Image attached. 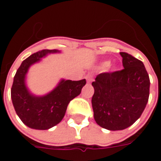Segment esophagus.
<instances>
[{
	"instance_id": "esophagus-1",
	"label": "esophagus",
	"mask_w": 161,
	"mask_h": 161,
	"mask_svg": "<svg viewBox=\"0 0 161 161\" xmlns=\"http://www.w3.org/2000/svg\"><path fill=\"white\" fill-rule=\"evenodd\" d=\"M86 79H87L88 83H91L92 80H93V77H92L91 75H87V76H86Z\"/></svg>"
}]
</instances>
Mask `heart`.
Masks as SVG:
<instances>
[{"label": "heart", "instance_id": "heart-1", "mask_svg": "<svg viewBox=\"0 0 161 161\" xmlns=\"http://www.w3.org/2000/svg\"><path fill=\"white\" fill-rule=\"evenodd\" d=\"M109 65H110V62H109V61H103V62H102L101 63V67L102 68H103V69L108 68Z\"/></svg>", "mask_w": 161, "mask_h": 161}]
</instances>
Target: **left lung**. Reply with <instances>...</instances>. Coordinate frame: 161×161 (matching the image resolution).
Wrapping results in <instances>:
<instances>
[{
	"instance_id": "1",
	"label": "left lung",
	"mask_w": 161,
	"mask_h": 161,
	"mask_svg": "<svg viewBox=\"0 0 161 161\" xmlns=\"http://www.w3.org/2000/svg\"><path fill=\"white\" fill-rule=\"evenodd\" d=\"M120 54L124 69L99 74L92 83L95 121L112 131L134 124L144 111L149 97L150 80L143 63L128 53Z\"/></svg>"
}]
</instances>
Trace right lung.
Segmentation results:
<instances>
[{"instance_id":"1","label":"right lung","mask_w":161,"mask_h":161,"mask_svg":"<svg viewBox=\"0 0 161 161\" xmlns=\"http://www.w3.org/2000/svg\"><path fill=\"white\" fill-rule=\"evenodd\" d=\"M58 50H42L33 53L23 61L14 77L11 98L17 115L28 128L46 130L58 124L64 116L67 106L81 93L86 84L79 81L62 78L56 87L43 96L32 93L26 86V75L33 64L39 63L48 54L60 53Z\"/></svg>"}]
</instances>
